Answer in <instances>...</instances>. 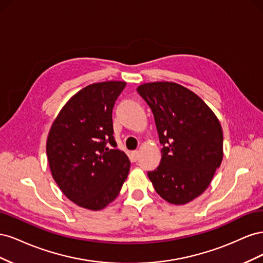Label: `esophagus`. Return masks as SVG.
Here are the masks:
<instances>
[{"mask_svg":"<svg viewBox=\"0 0 263 263\" xmlns=\"http://www.w3.org/2000/svg\"><path fill=\"white\" fill-rule=\"evenodd\" d=\"M129 157H130V160H132L133 162L137 161V160H138V158H139V151H137V150L132 151L130 155H129Z\"/></svg>","mask_w":263,"mask_h":263,"instance_id":"1","label":"esophagus"}]
</instances>
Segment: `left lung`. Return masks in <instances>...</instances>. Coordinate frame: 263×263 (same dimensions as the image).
I'll list each match as a JSON object with an SVG mask.
<instances>
[{
  "label": "left lung",
  "instance_id": "obj_1",
  "mask_svg": "<svg viewBox=\"0 0 263 263\" xmlns=\"http://www.w3.org/2000/svg\"><path fill=\"white\" fill-rule=\"evenodd\" d=\"M137 92L150 106L162 144V159L148 172L164 201L184 205L211 184L224 156L222 129L210 106L176 82L140 84Z\"/></svg>",
  "mask_w": 263,
  "mask_h": 263
}]
</instances>
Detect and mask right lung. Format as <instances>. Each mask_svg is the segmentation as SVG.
I'll return each mask as SVG.
<instances>
[{"mask_svg":"<svg viewBox=\"0 0 263 263\" xmlns=\"http://www.w3.org/2000/svg\"><path fill=\"white\" fill-rule=\"evenodd\" d=\"M125 85V81H104L83 87L63 105L49 129L46 151L51 176L80 208L105 209L128 176L130 161L115 149L112 118Z\"/></svg>","mask_w":263,"mask_h":263,"instance_id":"1","label":"right lung"}]
</instances>
